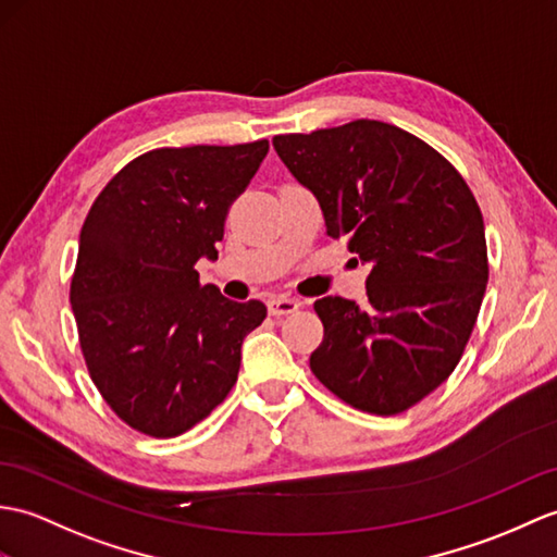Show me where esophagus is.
<instances>
[{"mask_svg": "<svg viewBox=\"0 0 557 557\" xmlns=\"http://www.w3.org/2000/svg\"><path fill=\"white\" fill-rule=\"evenodd\" d=\"M299 301L289 299V296H275V299L268 301V313L270 315H289L294 310H299Z\"/></svg>", "mask_w": 557, "mask_h": 557, "instance_id": "34e87169", "label": "esophagus"}]
</instances>
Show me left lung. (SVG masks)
Instances as JSON below:
<instances>
[{
	"instance_id": "obj_1",
	"label": "left lung",
	"mask_w": 557,
	"mask_h": 557,
	"mask_svg": "<svg viewBox=\"0 0 557 557\" xmlns=\"http://www.w3.org/2000/svg\"><path fill=\"white\" fill-rule=\"evenodd\" d=\"M273 147L313 191L327 235L370 265L363 308L342 296L313 304L325 337L310 370L358 410H408L456 370L480 315V206L442 153L389 123L277 135Z\"/></svg>"
}]
</instances>
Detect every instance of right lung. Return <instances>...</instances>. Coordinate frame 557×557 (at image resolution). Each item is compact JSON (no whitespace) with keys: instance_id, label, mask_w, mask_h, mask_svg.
<instances>
[{"instance_id":"add662e5","label":"right lung","mask_w":557,"mask_h":557,"mask_svg":"<svg viewBox=\"0 0 557 557\" xmlns=\"http://www.w3.org/2000/svg\"><path fill=\"white\" fill-rule=\"evenodd\" d=\"M268 139L153 149L101 189L81 232L71 306L92 382L137 432L171 438L223 404L261 301L199 284L215 261L230 203L247 189Z\"/></svg>"}]
</instances>
